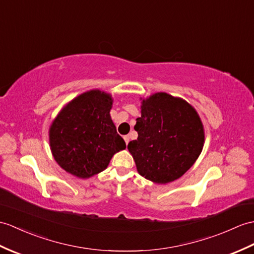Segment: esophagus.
Segmentation results:
<instances>
[{"label":"esophagus","instance_id":"1","mask_svg":"<svg viewBox=\"0 0 254 254\" xmlns=\"http://www.w3.org/2000/svg\"><path fill=\"white\" fill-rule=\"evenodd\" d=\"M123 139H125L126 144L127 145V144H128V141H129V137H128V135H126V136H123Z\"/></svg>","mask_w":254,"mask_h":254}]
</instances>
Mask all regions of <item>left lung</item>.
Masks as SVG:
<instances>
[{
	"mask_svg": "<svg viewBox=\"0 0 254 254\" xmlns=\"http://www.w3.org/2000/svg\"><path fill=\"white\" fill-rule=\"evenodd\" d=\"M134 128L138 137L129 141L127 149L138 173L157 184L180 179L202 150L204 133L196 110L167 93L143 100Z\"/></svg>",
	"mask_w": 254,
	"mask_h": 254,
	"instance_id": "1",
	"label": "left lung"
}]
</instances>
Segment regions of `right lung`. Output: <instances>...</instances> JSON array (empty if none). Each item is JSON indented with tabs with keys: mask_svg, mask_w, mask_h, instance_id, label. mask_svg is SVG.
<instances>
[{
	"mask_svg": "<svg viewBox=\"0 0 254 254\" xmlns=\"http://www.w3.org/2000/svg\"><path fill=\"white\" fill-rule=\"evenodd\" d=\"M111 105L108 94L86 92L70 102L53 122L51 149L68 173L90 178L107 168L111 157L127 147L110 118Z\"/></svg>",
	"mask_w": 254,
	"mask_h": 254,
	"instance_id": "obj_1",
	"label": "right lung"
}]
</instances>
